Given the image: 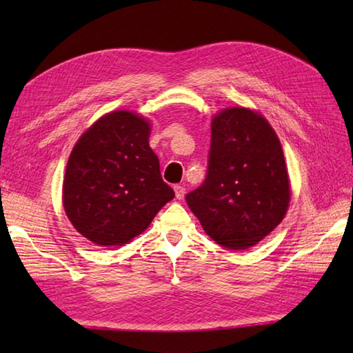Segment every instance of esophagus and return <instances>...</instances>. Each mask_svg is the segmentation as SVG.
Here are the masks:
<instances>
[{"label":"esophagus","instance_id":"1","mask_svg":"<svg viewBox=\"0 0 353 353\" xmlns=\"http://www.w3.org/2000/svg\"><path fill=\"white\" fill-rule=\"evenodd\" d=\"M174 192H176V199L177 200H183V197H185V188H183V186L176 185L174 186Z\"/></svg>","mask_w":353,"mask_h":353}]
</instances>
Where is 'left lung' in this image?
<instances>
[{"mask_svg": "<svg viewBox=\"0 0 353 353\" xmlns=\"http://www.w3.org/2000/svg\"><path fill=\"white\" fill-rule=\"evenodd\" d=\"M281 141L258 112L229 108L211 123L205 182L186 203L216 244L245 250L276 229L290 205Z\"/></svg>", "mask_w": 353, "mask_h": 353, "instance_id": "obj_1", "label": "left lung"}]
</instances>
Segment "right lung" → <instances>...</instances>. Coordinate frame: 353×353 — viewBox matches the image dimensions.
Instances as JSON below:
<instances>
[{
	"label": "right lung",
	"instance_id": "add662e5",
	"mask_svg": "<svg viewBox=\"0 0 353 353\" xmlns=\"http://www.w3.org/2000/svg\"><path fill=\"white\" fill-rule=\"evenodd\" d=\"M148 137L145 118L114 110L89 127L72 148L63 208L79 234L97 245L132 241L174 199Z\"/></svg>",
	"mask_w": 353,
	"mask_h": 353
}]
</instances>
